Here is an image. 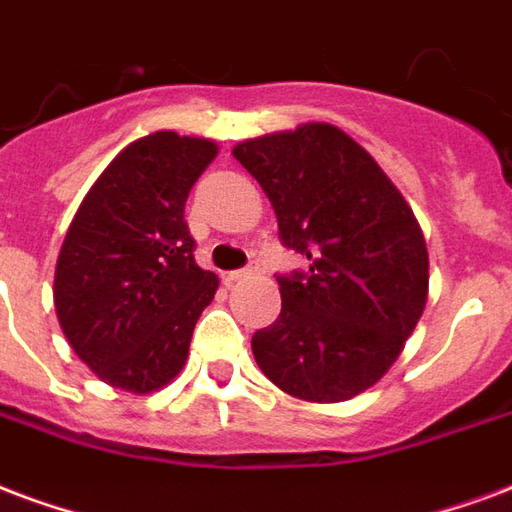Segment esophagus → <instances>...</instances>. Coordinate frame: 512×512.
Wrapping results in <instances>:
<instances>
[{
  "mask_svg": "<svg viewBox=\"0 0 512 512\" xmlns=\"http://www.w3.org/2000/svg\"><path fill=\"white\" fill-rule=\"evenodd\" d=\"M257 271V266H246V268H238V271H230V274L225 276L227 285H233V282H238V279H246V276H252Z\"/></svg>",
  "mask_w": 512,
  "mask_h": 512,
  "instance_id": "1",
  "label": "esophagus"
}]
</instances>
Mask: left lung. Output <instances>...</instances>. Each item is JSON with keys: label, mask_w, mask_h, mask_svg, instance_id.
Listing matches in <instances>:
<instances>
[{"label": "left lung", "mask_w": 512, "mask_h": 512, "mask_svg": "<svg viewBox=\"0 0 512 512\" xmlns=\"http://www.w3.org/2000/svg\"><path fill=\"white\" fill-rule=\"evenodd\" d=\"M271 200L279 238L309 260L276 274L282 312L252 336L257 366L290 396L344 401L399 358L429 293V252L407 200L331 124L233 149Z\"/></svg>", "instance_id": "obj_1"}]
</instances>
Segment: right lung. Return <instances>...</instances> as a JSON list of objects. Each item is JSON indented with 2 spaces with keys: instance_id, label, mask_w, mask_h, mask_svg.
<instances>
[{
  "instance_id": "add662e5",
  "label": "right lung",
  "mask_w": 512,
  "mask_h": 512,
  "mask_svg": "<svg viewBox=\"0 0 512 512\" xmlns=\"http://www.w3.org/2000/svg\"><path fill=\"white\" fill-rule=\"evenodd\" d=\"M217 157L203 138L154 132L102 170L64 236L54 304L67 342L100 380L132 393L168 385L187 361L217 276L195 263L189 189Z\"/></svg>"
}]
</instances>
